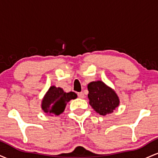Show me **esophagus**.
I'll return each mask as SVG.
<instances>
[{
  "instance_id": "34e87169",
  "label": "esophagus",
  "mask_w": 158,
  "mask_h": 158,
  "mask_svg": "<svg viewBox=\"0 0 158 158\" xmlns=\"http://www.w3.org/2000/svg\"><path fill=\"white\" fill-rule=\"evenodd\" d=\"M77 95H78V97L80 98V99H83V98L85 97L84 94H83L82 92H80V93H78Z\"/></svg>"
}]
</instances>
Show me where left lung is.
Instances as JSON below:
<instances>
[{"mask_svg":"<svg viewBox=\"0 0 158 158\" xmlns=\"http://www.w3.org/2000/svg\"><path fill=\"white\" fill-rule=\"evenodd\" d=\"M88 89L90 105L100 115L112 113L119 106V100L117 94L102 81H92L88 84Z\"/></svg>","mask_w":158,"mask_h":158,"instance_id":"left-lung-1","label":"left lung"}]
</instances>
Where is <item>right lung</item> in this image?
<instances>
[{"label": "right lung", "mask_w": 158, "mask_h": 158, "mask_svg": "<svg viewBox=\"0 0 158 158\" xmlns=\"http://www.w3.org/2000/svg\"><path fill=\"white\" fill-rule=\"evenodd\" d=\"M77 97L74 92L65 93L61 88L50 87L42 100V109L45 113L58 116L64 112L67 103Z\"/></svg>", "instance_id": "1"}]
</instances>
